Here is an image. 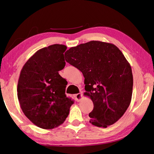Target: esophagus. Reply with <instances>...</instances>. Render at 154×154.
I'll list each match as a JSON object with an SVG mask.
<instances>
[{"instance_id":"1","label":"esophagus","mask_w":154,"mask_h":154,"mask_svg":"<svg viewBox=\"0 0 154 154\" xmlns=\"http://www.w3.org/2000/svg\"><path fill=\"white\" fill-rule=\"evenodd\" d=\"M75 99H76L77 101L79 102V101L81 100V99H82V93H78L77 94H75Z\"/></svg>"}]
</instances>
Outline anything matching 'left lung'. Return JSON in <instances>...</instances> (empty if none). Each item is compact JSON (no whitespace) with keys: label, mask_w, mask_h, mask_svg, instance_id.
Masks as SVG:
<instances>
[{"label":"left lung","mask_w":154,"mask_h":154,"mask_svg":"<svg viewBox=\"0 0 154 154\" xmlns=\"http://www.w3.org/2000/svg\"><path fill=\"white\" fill-rule=\"evenodd\" d=\"M67 63L80 70L85 77L84 93L94 108L89 122L106 128L123 116L132 99V68L115 45L91 41L72 47L65 52Z\"/></svg>","instance_id":"obj_1"}]
</instances>
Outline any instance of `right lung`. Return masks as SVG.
Returning <instances> with one entry per match:
<instances>
[{"mask_svg":"<svg viewBox=\"0 0 154 154\" xmlns=\"http://www.w3.org/2000/svg\"><path fill=\"white\" fill-rule=\"evenodd\" d=\"M67 46L54 44L29 58L20 74L17 95L22 112L35 126L53 129L64 122L73 101L65 95L66 80L59 71L65 65Z\"/></svg>","mask_w":154,"mask_h":154,"instance_id":"1","label":"right lung"}]
</instances>
